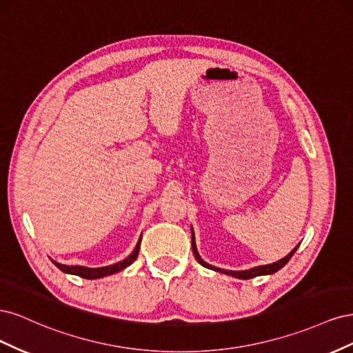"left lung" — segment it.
Here are the masks:
<instances>
[{
	"instance_id": "obj_1",
	"label": "left lung",
	"mask_w": 353,
	"mask_h": 353,
	"mask_svg": "<svg viewBox=\"0 0 353 353\" xmlns=\"http://www.w3.org/2000/svg\"><path fill=\"white\" fill-rule=\"evenodd\" d=\"M191 248H193L194 258L197 259V262H199L200 265L205 266V268L213 270V271H216V272L227 274V275H231V276H236V279L249 280V279H254V276H259V275H270V274H274V272H276L279 270H281L283 266H284L288 261L292 259V256H293V254H294V252L297 250L299 244L296 245V248H294L290 253H288V254L285 256V258H283V259H280V261H276V262H274V263H270V265L254 266V268H252V270H245V271H227V270H221V268H216V266H212V265H209L208 262L203 261V259L200 258L199 252H197V248H196V239H194V231H193V228H191Z\"/></svg>"
}]
</instances>
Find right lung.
<instances>
[{
	"mask_svg": "<svg viewBox=\"0 0 353 353\" xmlns=\"http://www.w3.org/2000/svg\"><path fill=\"white\" fill-rule=\"evenodd\" d=\"M140 244H141V237H140V240H138L134 252L130 256H128V258H125L123 261L117 262V263L109 265V266H101V268H87V266H79V265L69 266V265H61V263L54 262V261H52V263H54L59 270H61L63 272H66V274L79 275V276H82V279H87V280H97V279H101V276L119 272V271L125 270L126 266H130L137 259L138 252H140Z\"/></svg>",
	"mask_w": 353,
	"mask_h": 353,
	"instance_id": "1",
	"label": "right lung"
}]
</instances>
